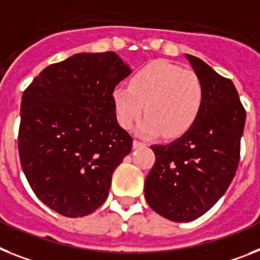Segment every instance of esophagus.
<instances>
[{
	"mask_svg": "<svg viewBox=\"0 0 260 260\" xmlns=\"http://www.w3.org/2000/svg\"><path fill=\"white\" fill-rule=\"evenodd\" d=\"M142 146H146V145L143 142H141V141H137V139L133 142V147H134V149H138V147H142Z\"/></svg>",
	"mask_w": 260,
	"mask_h": 260,
	"instance_id": "obj_1",
	"label": "esophagus"
}]
</instances>
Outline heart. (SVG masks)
<instances>
[{
    "label": "heart",
    "instance_id": "b5f03b06",
    "mask_svg": "<svg viewBox=\"0 0 260 260\" xmlns=\"http://www.w3.org/2000/svg\"><path fill=\"white\" fill-rule=\"evenodd\" d=\"M205 100L202 81L192 70L166 61H154L134 74L128 85L113 90V104L119 125L130 128L143 111L139 125L143 135L181 137L194 125Z\"/></svg>",
    "mask_w": 260,
    "mask_h": 260
}]
</instances>
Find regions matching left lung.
Returning a JSON list of instances; mask_svg holds the SVG:
<instances>
[{
    "mask_svg": "<svg viewBox=\"0 0 260 260\" xmlns=\"http://www.w3.org/2000/svg\"><path fill=\"white\" fill-rule=\"evenodd\" d=\"M205 90L194 125L169 145H153L155 164L145 181V198L156 214L191 222L223 197L241 151L246 111L233 81L201 58L184 54Z\"/></svg>",
    "mask_w": 260,
    "mask_h": 260,
    "instance_id": "1",
    "label": "left lung"
}]
</instances>
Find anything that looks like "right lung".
<instances>
[{"label":"right lung","mask_w":260,"mask_h":260,"mask_svg":"<svg viewBox=\"0 0 260 260\" xmlns=\"http://www.w3.org/2000/svg\"><path fill=\"white\" fill-rule=\"evenodd\" d=\"M132 74L114 51L78 53L48 66L23 91L18 151L30 187L69 218L106 201L111 177L132 151L113 90Z\"/></svg>","instance_id":"right-lung-1"}]
</instances>
